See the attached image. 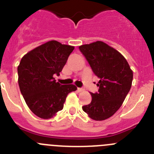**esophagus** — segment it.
<instances>
[{"mask_svg":"<svg viewBox=\"0 0 154 154\" xmlns=\"http://www.w3.org/2000/svg\"><path fill=\"white\" fill-rule=\"evenodd\" d=\"M77 90H78V92H82V91L84 90L83 89H82V88H78V89H77Z\"/></svg>","mask_w":154,"mask_h":154,"instance_id":"1","label":"esophagus"}]
</instances>
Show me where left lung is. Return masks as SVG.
<instances>
[{"mask_svg":"<svg viewBox=\"0 0 154 154\" xmlns=\"http://www.w3.org/2000/svg\"><path fill=\"white\" fill-rule=\"evenodd\" d=\"M90 65L94 74L100 79L96 93L82 109L91 119L102 121L111 117L123 104L133 81V71L120 52L105 42L97 41L79 47Z\"/></svg>","mask_w":154,"mask_h":154,"instance_id":"left-lung-1","label":"left lung"}]
</instances>
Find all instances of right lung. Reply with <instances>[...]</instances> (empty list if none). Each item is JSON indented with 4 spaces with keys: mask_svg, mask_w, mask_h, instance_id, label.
<instances>
[{
    "mask_svg": "<svg viewBox=\"0 0 154 154\" xmlns=\"http://www.w3.org/2000/svg\"><path fill=\"white\" fill-rule=\"evenodd\" d=\"M74 46L49 41L28 51L17 66L18 85L28 108L37 116L48 119L63 109L68 94L75 85H61L59 75Z\"/></svg>",
    "mask_w": 154,
    "mask_h": 154,
    "instance_id": "right-lung-1",
    "label": "right lung"
}]
</instances>
